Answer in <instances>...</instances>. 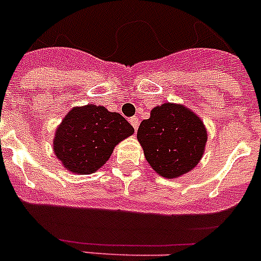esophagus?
<instances>
[{
    "label": "esophagus",
    "mask_w": 261,
    "mask_h": 261,
    "mask_svg": "<svg viewBox=\"0 0 261 261\" xmlns=\"http://www.w3.org/2000/svg\"><path fill=\"white\" fill-rule=\"evenodd\" d=\"M130 123L133 124V127H134L135 130H138V127H139V119H138L137 117L130 118Z\"/></svg>",
    "instance_id": "34e87169"
}]
</instances>
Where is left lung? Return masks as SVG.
Here are the masks:
<instances>
[{
	"label": "left lung",
	"instance_id": "obj_1",
	"mask_svg": "<svg viewBox=\"0 0 261 261\" xmlns=\"http://www.w3.org/2000/svg\"><path fill=\"white\" fill-rule=\"evenodd\" d=\"M138 141L146 161L158 175L176 179L200 162L207 144V130L200 117L185 105L154 107L138 128Z\"/></svg>",
	"mask_w": 261,
	"mask_h": 261
}]
</instances>
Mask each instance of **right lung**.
<instances>
[{"mask_svg":"<svg viewBox=\"0 0 261 261\" xmlns=\"http://www.w3.org/2000/svg\"><path fill=\"white\" fill-rule=\"evenodd\" d=\"M134 134L120 114L103 106L73 107L58 124L53 150L65 170L78 175L98 171L119 142Z\"/></svg>","mask_w":261,"mask_h":261,"instance_id":"obj_1","label":"right lung"}]
</instances>
